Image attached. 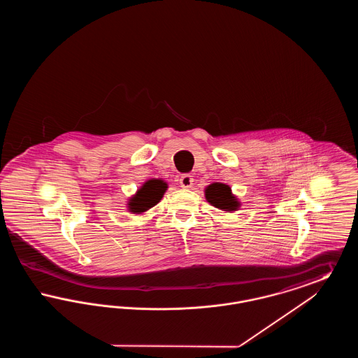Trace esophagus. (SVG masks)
Wrapping results in <instances>:
<instances>
[{
  "mask_svg": "<svg viewBox=\"0 0 358 358\" xmlns=\"http://www.w3.org/2000/svg\"><path fill=\"white\" fill-rule=\"evenodd\" d=\"M180 185L182 187H190L193 185V177L190 174H182L180 177Z\"/></svg>",
  "mask_w": 358,
  "mask_h": 358,
  "instance_id": "esophagus-1",
  "label": "esophagus"
}]
</instances>
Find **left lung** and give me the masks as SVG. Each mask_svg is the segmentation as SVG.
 Here are the masks:
<instances>
[{"mask_svg":"<svg viewBox=\"0 0 358 358\" xmlns=\"http://www.w3.org/2000/svg\"><path fill=\"white\" fill-rule=\"evenodd\" d=\"M205 197L208 203L222 210H236L238 208V200L232 196L231 187L225 184H210L205 189Z\"/></svg>","mask_w":358,"mask_h":358,"instance_id":"left-lung-1","label":"left lung"}]
</instances>
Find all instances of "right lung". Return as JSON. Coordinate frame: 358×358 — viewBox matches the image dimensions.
I'll use <instances>...</instances> for the list:
<instances>
[{
    "label": "right lung",
    "mask_w": 358,
    "mask_h": 358,
    "mask_svg": "<svg viewBox=\"0 0 358 358\" xmlns=\"http://www.w3.org/2000/svg\"><path fill=\"white\" fill-rule=\"evenodd\" d=\"M166 187H168L166 184L161 180L148 181L143 187L138 190L136 196L131 199L130 210L133 213H141V212H145V210L150 209L152 206H154L162 199Z\"/></svg>",
    "instance_id": "right-lung-1"
}]
</instances>
